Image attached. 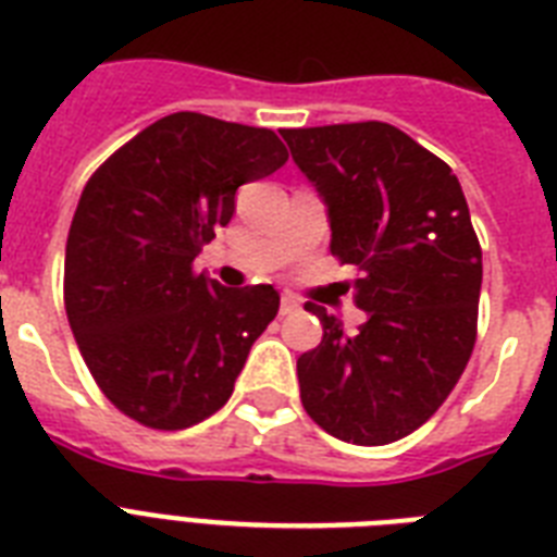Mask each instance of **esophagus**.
<instances>
[{
	"instance_id": "34e87169",
	"label": "esophagus",
	"mask_w": 557,
	"mask_h": 557,
	"mask_svg": "<svg viewBox=\"0 0 557 557\" xmlns=\"http://www.w3.org/2000/svg\"><path fill=\"white\" fill-rule=\"evenodd\" d=\"M294 311H300V300L294 294H283L280 297V314H294Z\"/></svg>"
}]
</instances>
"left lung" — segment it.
I'll use <instances>...</instances> for the list:
<instances>
[{
  "label": "left lung",
  "instance_id": "8db88e82",
  "mask_svg": "<svg viewBox=\"0 0 557 557\" xmlns=\"http://www.w3.org/2000/svg\"><path fill=\"white\" fill-rule=\"evenodd\" d=\"M323 200L332 255L357 265V334L323 306L297 357L302 409L329 435L383 446L423 426L474 349L483 260L458 176L388 122L280 131Z\"/></svg>",
  "mask_w": 557,
  "mask_h": 557
}]
</instances>
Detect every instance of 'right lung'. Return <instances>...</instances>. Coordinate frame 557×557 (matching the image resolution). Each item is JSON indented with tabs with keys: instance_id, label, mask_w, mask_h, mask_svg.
<instances>
[{
	"instance_id": "obj_1",
	"label": "right lung",
	"mask_w": 557,
	"mask_h": 557,
	"mask_svg": "<svg viewBox=\"0 0 557 557\" xmlns=\"http://www.w3.org/2000/svg\"><path fill=\"white\" fill-rule=\"evenodd\" d=\"M288 160L277 134L180 111L88 180L65 246V311L94 381L128 418L185 429L223 409L280 309L271 286L225 288L194 260L239 185Z\"/></svg>"
}]
</instances>
